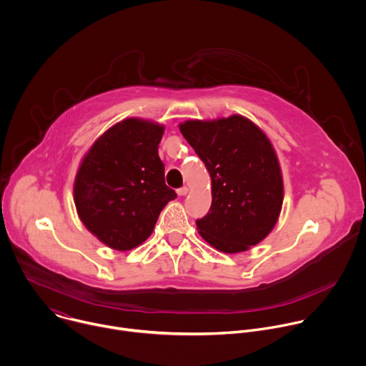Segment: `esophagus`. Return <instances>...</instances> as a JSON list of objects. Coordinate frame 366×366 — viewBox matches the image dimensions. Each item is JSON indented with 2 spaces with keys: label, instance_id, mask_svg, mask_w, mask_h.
I'll return each instance as SVG.
<instances>
[{
  "label": "esophagus",
  "instance_id": "esophagus-1",
  "mask_svg": "<svg viewBox=\"0 0 366 366\" xmlns=\"http://www.w3.org/2000/svg\"><path fill=\"white\" fill-rule=\"evenodd\" d=\"M187 193H189V187H186V186L177 189V194H179V196H186Z\"/></svg>",
  "mask_w": 366,
  "mask_h": 366
}]
</instances>
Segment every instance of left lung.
<instances>
[{"label":"left lung","instance_id":"obj_1","mask_svg":"<svg viewBox=\"0 0 366 366\" xmlns=\"http://www.w3.org/2000/svg\"><path fill=\"white\" fill-rule=\"evenodd\" d=\"M179 129L212 179V206L196 222L200 236L224 253L246 252L274 227L283 179L267 136L249 119L187 120Z\"/></svg>","mask_w":366,"mask_h":366}]
</instances>
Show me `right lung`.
<instances>
[{"mask_svg": "<svg viewBox=\"0 0 366 366\" xmlns=\"http://www.w3.org/2000/svg\"><path fill=\"white\" fill-rule=\"evenodd\" d=\"M163 133L156 122L126 119L104 132L80 163L73 189L79 217L114 250L142 244L163 207L177 197L164 183Z\"/></svg>", "mask_w": 366, "mask_h": 366, "instance_id": "right-lung-1", "label": "right lung"}]
</instances>
